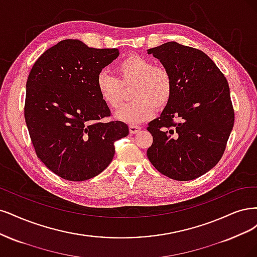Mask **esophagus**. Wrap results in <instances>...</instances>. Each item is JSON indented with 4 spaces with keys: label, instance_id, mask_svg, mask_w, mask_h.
Masks as SVG:
<instances>
[{
    "label": "esophagus",
    "instance_id": "obj_1",
    "mask_svg": "<svg viewBox=\"0 0 257 257\" xmlns=\"http://www.w3.org/2000/svg\"><path fill=\"white\" fill-rule=\"evenodd\" d=\"M140 130H141L140 126H137V125H130L129 126L130 134H137V132H139Z\"/></svg>",
    "mask_w": 257,
    "mask_h": 257
}]
</instances>
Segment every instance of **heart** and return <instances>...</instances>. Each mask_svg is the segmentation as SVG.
<instances>
[{"label": "heart", "instance_id": "heart-1", "mask_svg": "<svg viewBox=\"0 0 257 257\" xmlns=\"http://www.w3.org/2000/svg\"><path fill=\"white\" fill-rule=\"evenodd\" d=\"M115 72L117 79L100 72L96 79V86L101 100L112 109H119L125 101V92L121 86L134 84V102L116 113V118L131 125L152 118L157 107L167 106L173 96L174 84L171 73L161 66H154L144 56L132 54L120 61Z\"/></svg>", "mask_w": 257, "mask_h": 257}]
</instances>
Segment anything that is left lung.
Segmentation results:
<instances>
[{"instance_id": "left-lung-1", "label": "left lung", "mask_w": 257, "mask_h": 257, "mask_svg": "<svg viewBox=\"0 0 257 257\" xmlns=\"http://www.w3.org/2000/svg\"><path fill=\"white\" fill-rule=\"evenodd\" d=\"M147 53L170 71L174 84L170 103L148 123V159L172 179L200 177L220 161L234 126L227 80L208 55L175 41Z\"/></svg>"}]
</instances>
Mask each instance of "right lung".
Returning <instances> with one entry per match:
<instances>
[{"label": "right lung", "instance_id": "right-lung-1", "mask_svg": "<svg viewBox=\"0 0 257 257\" xmlns=\"http://www.w3.org/2000/svg\"><path fill=\"white\" fill-rule=\"evenodd\" d=\"M118 55V49L66 39L33 65L24 117L37 157L57 176L71 181L97 176L111 163L115 141L128 136L125 122L99 121L111 111L96 79Z\"/></svg>", "mask_w": 257, "mask_h": 257}]
</instances>
